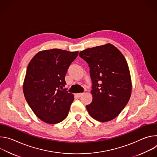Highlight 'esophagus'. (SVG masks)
Instances as JSON below:
<instances>
[{
	"instance_id": "34e87169",
	"label": "esophagus",
	"mask_w": 157,
	"mask_h": 157,
	"mask_svg": "<svg viewBox=\"0 0 157 157\" xmlns=\"http://www.w3.org/2000/svg\"><path fill=\"white\" fill-rule=\"evenodd\" d=\"M76 95L77 96V97H78V98H80L81 96H82L83 95V93H78V94H76Z\"/></svg>"
}]
</instances>
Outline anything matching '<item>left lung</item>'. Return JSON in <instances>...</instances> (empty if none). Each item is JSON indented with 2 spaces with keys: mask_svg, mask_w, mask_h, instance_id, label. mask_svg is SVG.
<instances>
[{
  "mask_svg": "<svg viewBox=\"0 0 157 157\" xmlns=\"http://www.w3.org/2000/svg\"><path fill=\"white\" fill-rule=\"evenodd\" d=\"M79 56L88 63L93 82V101L86 105L88 113L99 122L115 119L128 103L132 93L125 57L110 43L86 49Z\"/></svg>",
  "mask_w": 157,
  "mask_h": 157,
  "instance_id": "left-lung-1",
  "label": "left lung"
}]
</instances>
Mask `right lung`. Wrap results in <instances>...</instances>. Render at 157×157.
Returning a JSON list of instances; mask_svg holds the SVG:
<instances>
[{
    "instance_id": "add662e5",
    "label": "right lung",
    "mask_w": 157,
    "mask_h": 157,
    "mask_svg": "<svg viewBox=\"0 0 157 157\" xmlns=\"http://www.w3.org/2000/svg\"><path fill=\"white\" fill-rule=\"evenodd\" d=\"M78 52L60 49L43 50L30 61L23 91L34 114L44 122L55 124L68 115L74 95L64 87L65 75Z\"/></svg>"
}]
</instances>
